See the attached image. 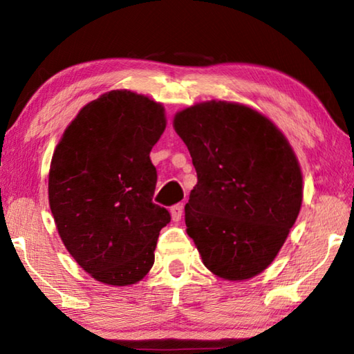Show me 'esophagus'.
Wrapping results in <instances>:
<instances>
[{"mask_svg":"<svg viewBox=\"0 0 354 354\" xmlns=\"http://www.w3.org/2000/svg\"><path fill=\"white\" fill-rule=\"evenodd\" d=\"M183 212H184V206L183 205H175L170 209V214H171V218L173 221H179L183 218Z\"/></svg>","mask_w":354,"mask_h":354,"instance_id":"34e87169","label":"esophagus"}]
</instances>
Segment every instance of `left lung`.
Listing matches in <instances>:
<instances>
[{"label": "left lung", "instance_id": "8db88e82", "mask_svg": "<svg viewBox=\"0 0 354 354\" xmlns=\"http://www.w3.org/2000/svg\"><path fill=\"white\" fill-rule=\"evenodd\" d=\"M173 128L198 176L185 231L205 267L225 281L262 273L303 203L301 167L287 137L253 107L217 100L178 111Z\"/></svg>", "mask_w": 354, "mask_h": 354}]
</instances>
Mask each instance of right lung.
Masks as SVG:
<instances>
[{
    "mask_svg": "<svg viewBox=\"0 0 354 354\" xmlns=\"http://www.w3.org/2000/svg\"><path fill=\"white\" fill-rule=\"evenodd\" d=\"M162 103L120 88L91 101L65 128L48 173V201L59 237L82 270L123 287L154 263L170 221L153 203L151 148L165 131Z\"/></svg>",
    "mask_w": 354,
    "mask_h": 354,
    "instance_id": "1",
    "label": "right lung"
}]
</instances>
